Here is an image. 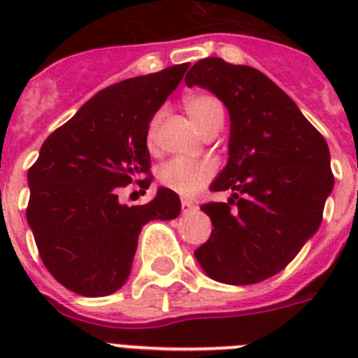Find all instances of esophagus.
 Listing matches in <instances>:
<instances>
[{
    "mask_svg": "<svg viewBox=\"0 0 358 358\" xmlns=\"http://www.w3.org/2000/svg\"><path fill=\"white\" fill-rule=\"evenodd\" d=\"M181 210L182 213H194V211H197V204H194V202L188 201V199H182Z\"/></svg>",
    "mask_w": 358,
    "mask_h": 358,
    "instance_id": "esophagus-1",
    "label": "esophagus"
}]
</instances>
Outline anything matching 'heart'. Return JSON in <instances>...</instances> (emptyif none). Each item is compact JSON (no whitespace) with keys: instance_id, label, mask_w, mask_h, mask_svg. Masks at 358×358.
<instances>
[{"instance_id":"b5f03b06","label":"heart","mask_w":358,"mask_h":358,"mask_svg":"<svg viewBox=\"0 0 358 358\" xmlns=\"http://www.w3.org/2000/svg\"><path fill=\"white\" fill-rule=\"evenodd\" d=\"M185 109L204 134L220 127L224 122L222 103L218 102V98H215L213 94H192L185 100ZM161 120H163V110H157L148 123L147 145L150 148L156 147L157 143ZM213 176L215 164L211 161L173 157L161 166L157 179L164 188L172 189L182 197H192L199 194L213 179Z\"/></svg>"}]
</instances>
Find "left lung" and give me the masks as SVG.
Returning <instances> with one entry per match:
<instances>
[{
    "label": "left lung",
    "instance_id": "8db88e82",
    "mask_svg": "<svg viewBox=\"0 0 358 358\" xmlns=\"http://www.w3.org/2000/svg\"><path fill=\"white\" fill-rule=\"evenodd\" d=\"M185 82L217 94L231 118L229 161L210 189H231L233 197L201 206L213 229L195 258L220 283L267 280L321 226L334 188L327 141L292 98L251 66L208 57Z\"/></svg>",
    "mask_w": 358,
    "mask_h": 358
}]
</instances>
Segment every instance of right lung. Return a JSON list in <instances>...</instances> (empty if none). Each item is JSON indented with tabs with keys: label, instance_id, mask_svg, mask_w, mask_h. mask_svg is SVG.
<instances>
[{
	"label": "right lung",
	"instance_id": "right-lung-1",
	"mask_svg": "<svg viewBox=\"0 0 358 358\" xmlns=\"http://www.w3.org/2000/svg\"><path fill=\"white\" fill-rule=\"evenodd\" d=\"M188 62L113 84L46 138L28 170L27 220L41 260L80 296H109L131 274L140 231L148 220H172L181 201L169 188L147 204L125 206L118 194L148 188L152 116L185 77ZM145 176V180H140Z\"/></svg>",
	"mask_w": 358,
	"mask_h": 358
}]
</instances>
